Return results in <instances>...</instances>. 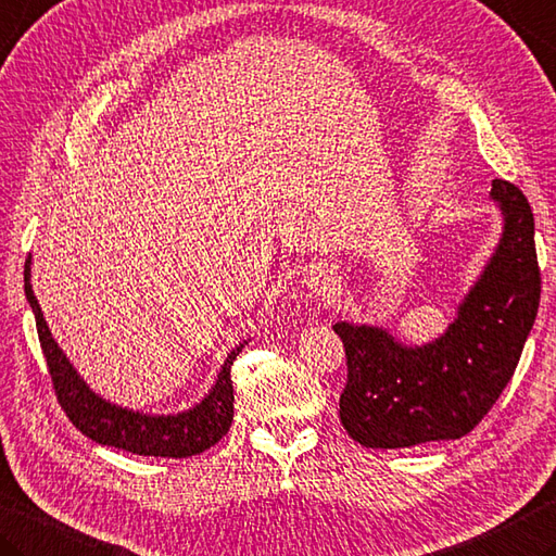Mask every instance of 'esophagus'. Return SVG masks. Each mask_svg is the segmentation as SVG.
Returning <instances> with one entry per match:
<instances>
[{"mask_svg":"<svg viewBox=\"0 0 556 556\" xmlns=\"http://www.w3.org/2000/svg\"><path fill=\"white\" fill-rule=\"evenodd\" d=\"M308 289L318 293V296H328V299H334L337 293H340V285H337L334 275L328 269L315 271V275L308 279Z\"/></svg>","mask_w":556,"mask_h":556,"instance_id":"obj_1","label":"esophagus"}]
</instances>
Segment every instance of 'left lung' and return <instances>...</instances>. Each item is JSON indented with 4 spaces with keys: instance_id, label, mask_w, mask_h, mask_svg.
<instances>
[{
    "instance_id": "1",
    "label": "left lung",
    "mask_w": 556,
    "mask_h": 556,
    "mask_svg": "<svg viewBox=\"0 0 556 556\" xmlns=\"http://www.w3.org/2000/svg\"><path fill=\"white\" fill-rule=\"evenodd\" d=\"M504 236L441 340L402 346L386 330L337 323L346 354L342 427L366 448L460 439L484 419L514 376L540 306L535 219L526 194L492 182Z\"/></svg>"
}]
</instances>
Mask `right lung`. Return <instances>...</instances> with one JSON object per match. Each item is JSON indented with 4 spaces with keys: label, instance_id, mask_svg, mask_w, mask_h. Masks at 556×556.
I'll list each match as a JSON object with an SVG mask.
<instances>
[{
    "label": "right lung",
    "instance_id": "1",
    "mask_svg": "<svg viewBox=\"0 0 556 556\" xmlns=\"http://www.w3.org/2000/svg\"><path fill=\"white\" fill-rule=\"evenodd\" d=\"M24 289L26 299L36 315V328L42 356L48 362V374L52 380L54 395H58L60 407L70 421L79 429L84 437L101 445H113L137 455H154V458H188L198 455L214 443L224 439V433L231 429L233 421V380L231 366L236 362V350L228 354L222 366V374L216 378L212 393L206 395L198 407L182 412L176 417H149L139 415L132 409L115 407L103 397L91 393L89 386L84 383L79 374L74 371L67 356L62 354L58 342L42 318L38 299L33 296L30 289V257L24 265Z\"/></svg>",
    "mask_w": 556,
    "mask_h": 556
}]
</instances>
